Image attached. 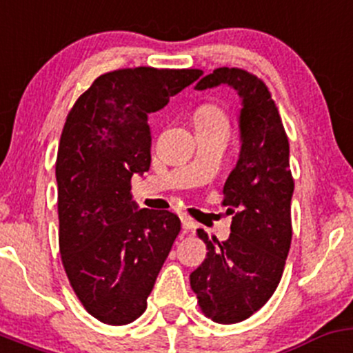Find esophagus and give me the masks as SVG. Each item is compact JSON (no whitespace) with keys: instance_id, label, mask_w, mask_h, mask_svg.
I'll use <instances>...</instances> for the list:
<instances>
[{"instance_id":"1","label":"esophagus","mask_w":353,"mask_h":353,"mask_svg":"<svg viewBox=\"0 0 353 353\" xmlns=\"http://www.w3.org/2000/svg\"><path fill=\"white\" fill-rule=\"evenodd\" d=\"M180 221H181V225H183L185 230H190L195 227V222H193L188 215H180Z\"/></svg>"}]
</instances>
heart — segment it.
Masks as SVG:
<instances>
[{
    "instance_id": "heart-1",
    "label": "heart",
    "mask_w": 353,
    "mask_h": 353,
    "mask_svg": "<svg viewBox=\"0 0 353 353\" xmlns=\"http://www.w3.org/2000/svg\"><path fill=\"white\" fill-rule=\"evenodd\" d=\"M195 121H225V114L219 105L203 104L195 111Z\"/></svg>"
}]
</instances>
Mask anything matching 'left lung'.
<instances>
[{
  "mask_svg": "<svg viewBox=\"0 0 353 353\" xmlns=\"http://www.w3.org/2000/svg\"><path fill=\"white\" fill-rule=\"evenodd\" d=\"M229 85L241 99L239 160L223 185L230 236L219 242L199 229L207 257L190 274L202 312L217 323H239L266 305L281 281L291 245L290 143L266 84L242 69H215L196 90Z\"/></svg>",
  "mask_w": 353,
  "mask_h": 353,
  "instance_id": "obj_1",
  "label": "left lung"
}]
</instances>
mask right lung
<instances>
[{"label":"right lung","mask_w":353,"mask_h":353,"mask_svg":"<svg viewBox=\"0 0 353 353\" xmlns=\"http://www.w3.org/2000/svg\"><path fill=\"white\" fill-rule=\"evenodd\" d=\"M200 75L153 67L109 72L67 116L55 165L60 254L77 298L102 323L141 316L180 232L175 214L138 207L131 178L151 165L148 114Z\"/></svg>","instance_id":"right-lung-1"}]
</instances>
